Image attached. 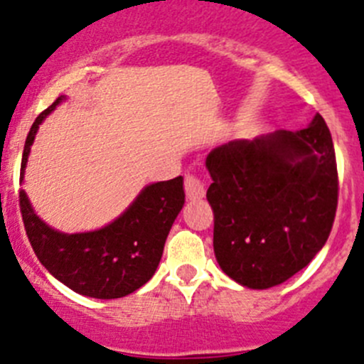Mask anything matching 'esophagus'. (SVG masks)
<instances>
[{"label":"esophagus","mask_w":364,"mask_h":364,"mask_svg":"<svg viewBox=\"0 0 364 364\" xmlns=\"http://www.w3.org/2000/svg\"><path fill=\"white\" fill-rule=\"evenodd\" d=\"M185 192L186 198L190 201H198V199L205 198V185H203L201 179H198L196 176H185Z\"/></svg>","instance_id":"1"}]
</instances>
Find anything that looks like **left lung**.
<instances>
[{"label": "left lung", "mask_w": 364, "mask_h": 364, "mask_svg": "<svg viewBox=\"0 0 364 364\" xmlns=\"http://www.w3.org/2000/svg\"><path fill=\"white\" fill-rule=\"evenodd\" d=\"M206 168L213 253L237 284H284L325 246L338 206V168L320 113L300 131L219 145L206 156Z\"/></svg>", "instance_id": "8db88e82"}]
</instances>
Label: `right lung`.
<instances>
[{
    "instance_id": "add662e5",
    "label": "right lung",
    "mask_w": 364,
    "mask_h": 364,
    "mask_svg": "<svg viewBox=\"0 0 364 364\" xmlns=\"http://www.w3.org/2000/svg\"><path fill=\"white\" fill-rule=\"evenodd\" d=\"M60 95L30 127L21 161V183L39 125L60 102ZM23 223L37 259L52 277L82 296L113 300L140 289L154 277L165 240L185 205L183 178L151 183L109 224L98 230L64 233L44 223L25 190L19 192Z\"/></svg>"
}]
</instances>
